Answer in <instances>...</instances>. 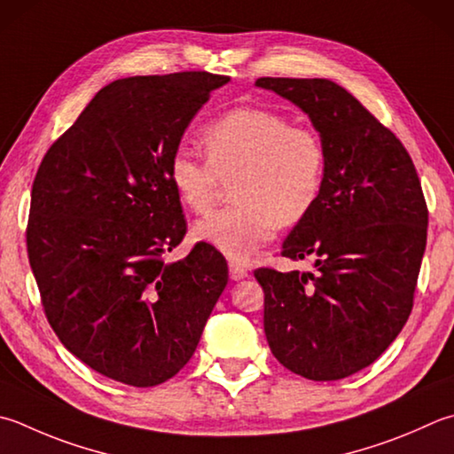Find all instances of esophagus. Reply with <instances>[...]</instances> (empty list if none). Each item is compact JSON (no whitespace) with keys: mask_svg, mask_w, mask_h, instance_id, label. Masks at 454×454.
Masks as SVG:
<instances>
[{"mask_svg":"<svg viewBox=\"0 0 454 454\" xmlns=\"http://www.w3.org/2000/svg\"><path fill=\"white\" fill-rule=\"evenodd\" d=\"M229 277L233 278V280H243V278L249 277V270L243 269L241 264H237V262H231V264H229Z\"/></svg>","mask_w":454,"mask_h":454,"instance_id":"1","label":"esophagus"}]
</instances>
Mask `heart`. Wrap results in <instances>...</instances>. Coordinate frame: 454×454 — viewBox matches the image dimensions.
<instances>
[{"instance_id":"1","label":"heart","mask_w":454,"mask_h":454,"mask_svg":"<svg viewBox=\"0 0 454 454\" xmlns=\"http://www.w3.org/2000/svg\"><path fill=\"white\" fill-rule=\"evenodd\" d=\"M207 160L190 150L172 153L168 176L177 200L193 213L217 201L231 182L235 203L193 227L200 241L231 262H247L275 237L278 225L301 223L318 203L326 177V146L310 126L261 106H235L201 130Z\"/></svg>"}]
</instances>
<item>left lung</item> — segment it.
Listing matches in <instances>:
<instances>
[{"label":"left lung","instance_id":"left-lung-1","mask_svg":"<svg viewBox=\"0 0 454 454\" xmlns=\"http://www.w3.org/2000/svg\"><path fill=\"white\" fill-rule=\"evenodd\" d=\"M256 87L302 108L328 153L320 200L280 251L312 256L316 270H254L264 333L286 370L344 380L378 360L413 310L429 221L421 182L397 136L340 84L261 76Z\"/></svg>","mask_w":454,"mask_h":454}]
</instances>
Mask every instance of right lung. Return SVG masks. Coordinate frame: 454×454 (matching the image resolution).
Masks as SVG:
<instances>
[{
	"mask_svg": "<svg viewBox=\"0 0 454 454\" xmlns=\"http://www.w3.org/2000/svg\"><path fill=\"white\" fill-rule=\"evenodd\" d=\"M229 76H128L100 89L33 179L27 254L51 328L114 381L153 387L190 362L227 261L198 243L168 262L187 223L168 166Z\"/></svg>",
	"mask_w": 454,
	"mask_h": 454,
	"instance_id": "add662e5",
	"label": "right lung"
}]
</instances>
